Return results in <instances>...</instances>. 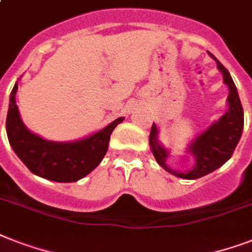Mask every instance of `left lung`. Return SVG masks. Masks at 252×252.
<instances>
[{
	"mask_svg": "<svg viewBox=\"0 0 252 252\" xmlns=\"http://www.w3.org/2000/svg\"><path fill=\"white\" fill-rule=\"evenodd\" d=\"M209 53V52H208ZM209 56L216 61L217 69L222 73L223 84L229 89L227 95V111L225 114L208 126L207 129L192 138L186 148L188 154L193 157V166L188 171H176L166 163L170 157V150L162 145L158 140V126L156 123L152 126L149 136L150 150L153 153L158 165L163 167L167 172L183 179H199L208 175L230 159L235 150V146L241 140L243 130V108L241 104L238 91L234 81L231 78L227 69L216 59L212 53Z\"/></svg>",
	"mask_w": 252,
	"mask_h": 252,
	"instance_id": "obj_1",
	"label": "left lung"
}]
</instances>
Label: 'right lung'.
I'll return each mask as SVG.
<instances>
[{
	"label": "right lung",
	"mask_w": 252,
	"mask_h": 252,
	"mask_svg": "<svg viewBox=\"0 0 252 252\" xmlns=\"http://www.w3.org/2000/svg\"><path fill=\"white\" fill-rule=\"evenodd\" d=\"M18 82L10 94L6 133L10 146L30 171L44 179L72 183L89 175L102 162L112 130L124 120L119 118L98 132L76 141H51L32 133L22 122L15 95Z\"/></svg>",
	"instance_id": "1"
}]
</instances>
